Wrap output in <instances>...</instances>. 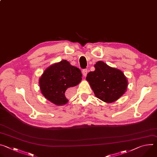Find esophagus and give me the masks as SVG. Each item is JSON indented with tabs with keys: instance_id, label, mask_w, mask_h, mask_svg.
Segmentation results:
<instances>
[{
	"instance_id": "esophagus-1",
	"label": "esophagus",
	"mask_w": 157,
	"mask_h": 157,
	"mask_svg": "<svg viewBox=\"0 0 157 157\" xmlns=\"http://www.w3.org/2000/svg\"><path fill=\"white\" fill-rule=\"evenodd\" d=\"M82 75H83L84 76H86V75H87V70H86V69L83 70L82 71Z\"/></svg>"
}]
</instances>
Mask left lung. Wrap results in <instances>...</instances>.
Segmentation results:
<instances>
[{
	"mask_svg": "<svg viewBox=\"0 0 157 157\" xmlns=\"http://www.w3.org/2000/svg\"><path fill=\"white\" fill-rule=\"evenodd\" d=\"M94 67L95 70L87 75L86 80L95 96L107 103L117 101L127 90L126 77L121 70L112 68L102 61L97 62Z\"/></svg>",
	"mask_w": 157,
	"mask_h": 157,
	"instance_id": "obj_1",
	"label": "left lung"
}]
</instances>
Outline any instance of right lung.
Listing matches in <instances>:
<instances>
[{"label": "right lung", "mask_w": 157, "mask_h": 157, "mask_svg": "<svg viewBox=\"0 0 157 157\" xmlns=\"http://www.w3.org/2000/svg\"><path fill=\"white\" fill-rule=\"evenodd\" d=\"M81 70L66 60L55 63L44 71L39 79L41 92L44 97L57 105L66 104L68 89L77 86L81 81Z\"/></svg>", "instance_id": "1"}]
</instances>
